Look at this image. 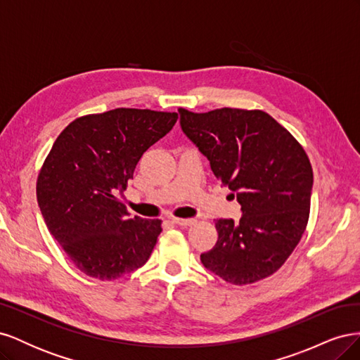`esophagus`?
Segmentation results:
<instances>
[{
	"label": "esophagus",
	"mask_w": 360,
	"mask_h": 360,
	"mask_svg": "<svg viewBox=\"0 0 360 360\" xmlns=\"http://www.w3.org/2000/svg\"><path fill=\"white\" fill-rule=\"evenodd\" d=\"M195 222H197V221H195L193 217H189V219H180V217H172V224L180 225V226H191Z\"/></svg>",
	"instance_id": "34e87169"
}]
</instances>
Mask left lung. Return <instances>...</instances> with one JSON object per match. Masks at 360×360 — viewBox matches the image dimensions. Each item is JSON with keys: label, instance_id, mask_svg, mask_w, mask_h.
<instances>
[{"label": "left lung", "instance_id": "left-lung-1", "mask_svg": "<svg viewBox=\"0 0 360 360\" xmlns=\"http://www.w3.org/2000/svg\"><path fill=\"white\" fill-rule=\"evenodd\" d=\"M180 126L242 205L240 221L217 219V242L201 263L234 285L254 284L285 263L308 224L312 167L303 147L267 112L179 110Z\"/></svg>", "mask_w": 360, "mask_h": 360}]
</instances>
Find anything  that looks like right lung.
Wrapping results in <instances>:
<instances>
[{"mask_svg":"<svg viewBox=\"0 0 360 360\" xmlns=\"http://www.w3.org/2000/svg\"><path fill=\"white\" fill-rule=\"evenodd\" d=\"M177 118L117 108L76 118L53 143L37 179V202L49 233L85 275L112 281L147 263L162 222L130 219L117 193Z\"/></svg>","mask_w":360,"mask_h":360,"instance_id":"obj_1","label":"right lung"}]
</instances>
